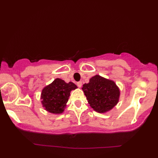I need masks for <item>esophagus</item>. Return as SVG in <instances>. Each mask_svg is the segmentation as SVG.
I'll list each match as a JSON object with an SVG mask.
<instances>
[{
    "instance_id": "1",
    "label": "esophagus",
    "mask_w": 158,
    "mask_h": 158,
    "mask_svg": "<svg viewBox=\"0 0 158 158\" xmlns=\"http://www.w3.org/2000/svg\"><path fill=\"white\" fill-rule=\"evenodd\" d=\"M77 86L79 87V88H81V86H82V82H81V81L77 82Z\"/></svg>"
}]
</instances>
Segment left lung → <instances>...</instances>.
Segmentation results:
<instances>
[{
	"label": "left lung",
	"mask_w": 158,
	"mask_h": 158,
	"mask_svg": "<svg viewBox=\"0 0 158 158\" xmlns=\"http://www.w3.org/2000/svg\"><path fill=\"white\" fill-rule=\"evenodd\" d=\"M82 90L89 106L100 113H105L117 105L120 90L115 81L98 75L92 77L88 83L83 85Z\"/></svg>",
	"instance_id": "obj_1"
}]
</instances>
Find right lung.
<instances>
[{"instance_id":"right-lung-1","label":"right lung","mask_w":158,"mask_h":158,"mask_svg":"<svg viewBox=\"0 0 158 158\" xmlns=\"http://www.w3.org/2000/svg\"><path fill=\"white\" fill-rule=\"evenodd\" d=\"M77 88L73 82L66 83L57 78L42 89L41 99L43 107L53 114H61L66 108L70 92Z\"/></svg>"}]
</instances>
